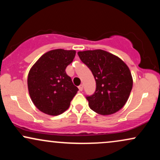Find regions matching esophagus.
<instances>
[{"instance_id": "1", "label": "esophagus", "mask_w": 160, "mask_h": 160, "mask_svg": "<svg viewBox=\"0 0 160 160\" xmlns=\"http://www.w3.org/2000/svg\"><path fill=\"white\" fill-rule=\"evenodd\" d=\"M78 88H79V90L82 91V89H83V86H82V84H80V85L78 86Z\"/></svg>"}]
</instances>
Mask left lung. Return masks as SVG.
I'll use <instances>...</instances> for the list:
<instances>
[{"mask_svg":"<svg viewBox=\"0 0 160 160\" xmlns=\"http://www.w3.org/2000/svg\"><path fill=\"white\" fill-rule=\"evenodd\" d=\"M78 56L91 70L96 82L95 92L86 96L89 108L102 115L120 111L132 89V78L128 66L120 58L102 49L78 52Z\"/></svg>","mask_w":160,"mask_h":160,"instance_id":"1","label":"left lung"}]
</instances>
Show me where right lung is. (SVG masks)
<instances>
[{"label": "right lung", "mask_w": 160, "mask_h": 160, "mask_svg": "<svg viewBox=\"0 0 160 160\" xmlns=\"http://www.w3.org/2000/svg\"><path fill=\"white\" fill-rule=\"evenodd\" d=\"M75 50L58 49L43 54L28 76V87L33 103L40 111L57 116L69 108L79 90L65 69L74 60Z\"/></svg>", "instance_id": "add662e5"}]
</instances>
